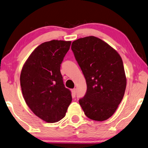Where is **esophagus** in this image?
I'll use <instances>...</instances> for the list:
<instances>
[{"instance_id": "1", "label": "esophagus", "mask_w": 148, "mask_h": 148, "mask_svg": "<svg viewBox=\"0 0 148 148\" xmlns=\"http://www.w3.org/2000/svg\"><path fill=\"white\" fill-rule=\"evenodd\" d=\"M72 96H73V97H75L76 93V88H74V89H72Z\"/></svg>"}]
</instances>
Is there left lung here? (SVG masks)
<instances>
[{"mask_svg": "<svg viewBox=\"0 0 148 148\" xmlns=\"http://www.w3.org/2000/svg\"><path fill=\"white\" fill-rule=\"evenodd\" d=\"M71 49L87 86L80 105L88 119L106 121L125 95L127 78L121 57L108 43L92 36L74 40Z\"/></svg>", "mask_w": 148, "mask_h": 148, "instance_id": "obj_1", "label": "left lung"}]
</instances>
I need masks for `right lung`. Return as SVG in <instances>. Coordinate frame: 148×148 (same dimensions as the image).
Wrapping results in <instances>:
<instances>
[{"label":"right lung","instance_id":"1","mask_svg":"<svg viewBox=\"0 0 148 148\" xmlns=\"http://www.w3.org/2000/svg\"><path fill=\"white\" fill-rule=\"evenodd\" d=\"M71 41L53 40L39 45L23 65L20 84L25 103L35 115L47 123L65 116L72 102L65 87L60 67Z\"/></svg>","mask_w":148,"mask_h":148}]
</instances>
